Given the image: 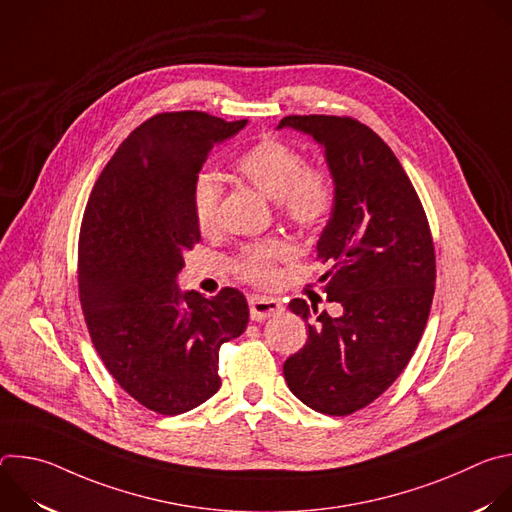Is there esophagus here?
Wrapping results in <instances>:
<instances>
[{
	"label": "esophagus",
	"mask_w": 512,
	"mask_h": 512,
	"mask_svg": "<svg viewBox=\"0 0 512 512\" xmlns=\"http://www.w3.org/2000/svg\"><path fill=\"white\" fill-rule=\"evenodd\" d=\"M249 310H251V320L263 322L281 312V302L275 298H267V296H251Z\"/></svg>",
	"instance_id": "obj_1"
}]
</instances>
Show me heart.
Here are the masks:
<instances>
[{
    "instance_id": "b5f03b06",
    "label": "heart",
    "mask_w": 512,
    "mask_h": 512,
    "mask_svg": "<svg viewBox=\"0 0 512 512\" xmlns=\"http://www.w3.org/2000/svg\"><path fill=\"white\" fill-rule=\"evenodd\" d=\"M237 172L277 202L291 223L302 229H316L332 208V186L328 178L314 168H306L300 150L277 137H265L237 160ZM223 190L212 174H198L192 184V210L200 233L210 235L221 225ZM289 255L283 241L271 239L243 249L235 261L237 273L257 285H269L275 279L277 263Z\"/></svg>"
}]
</instances>
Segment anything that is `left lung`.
Returning <instances> with one entry per match:
<instances>
[{
  "instance_id": "1",
  "label": "left lung",
  "mask_w": 512,
  "mask_h": 512,
  "mask_svg": "<svg viewBox=\"0 0 512 512\" xmlns=\"http://www.w3.org/2000/svg\"><path fill=\"white\" fill-rule=\"evenodd\" d=\"M283 127L324 148L334 200L316 247L330 269L318 281L342 306L332 318L289 302L308 340L283 362V377L314 411L350 415L395 383L419 344L433 300V241L411 180L371 127L334 115H289Z\"/></svg>"
}]
</instances>
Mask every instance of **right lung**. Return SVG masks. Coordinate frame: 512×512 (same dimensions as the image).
I'll return each mask as SVG.
<instances>
[{
	"instance_id": "1",
	"label": "right lung",
	"mask_w": 512,
	"mask_h": 512,
	"mask_svg": "<svg viewBox=\"0 0 512 512\" xmlns=\"http://www.w3.org/2000/svg\"><path fill=\"white\" fill-rule=\"evenodd\" d=\"M247 123L202 111L148 119L119 145L85 208L79 294L91 340L121 389L162 415L221 389L218 350L249 322L235 287L210 300L178 287L200 241L192 184L214 145Z\"/></svg>"
}]
</instances>
